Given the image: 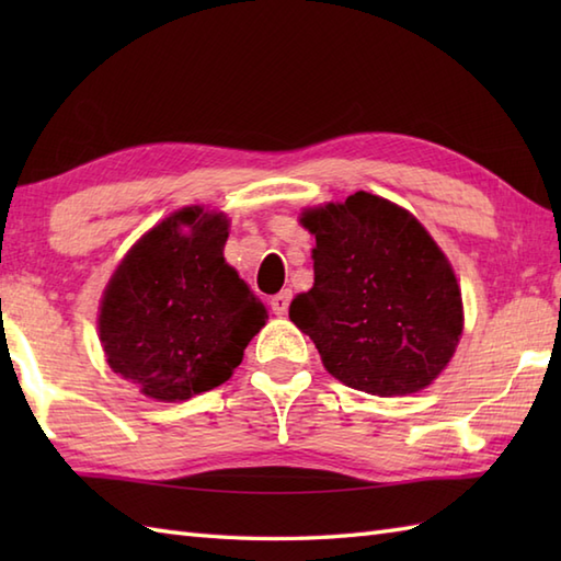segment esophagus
I'll return each mask as SVG.
<instances>
[{"label": "esophagus", "mask_w": 561, "mask_h": 561, "mask_svg": "<svg viewBox=\"0 0 561 561\" xmlns=\"http://www.w3.org/2000/svg\"><path fill=\"white\" fill-rule=\"evenodd\" d=\"M289 301H291V291H289V289H284V291H279L277 296H272V299H270L272 313H274V316H287Z\"/></svg>", "instance_id": "1"}]
</instances>
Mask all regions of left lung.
Instances as JSON below:
<instances>
[{
    "mask_svg": "<svg viewBox=\"0 0 561 561\" xmlns=\"http://www.w3.org/2000/svg\"><path fill=\"white\" fill-rule=\"evenodd\" d=\"M316 236L313 287L289 306L328 374L392 398L426 388L462 335L460 287L408 209L359 193L301 214Z\"/></svg>",
    "mask_w": 561,
    "mask_h": 561,
    "instance_id": "8db88e82",
    "label": "left lung"
}]
</instances>
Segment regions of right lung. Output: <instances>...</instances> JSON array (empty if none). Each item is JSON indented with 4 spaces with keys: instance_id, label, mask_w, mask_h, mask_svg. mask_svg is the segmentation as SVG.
<instances>
[{
    "instance_id": "1",
    "label": "right lung",
    "mask_w": 561,
    "mask_h": 561,
    "mask_svg": "<svg viewBox=\"0 0 561 561\" xmlns=\"http://www.w3.org/2000/svg\"><path fill=\"white\" fill-rule=\"evenodd\" d=\"M229 219L183 207L129 248L103 291L99 337L115 374L147 398L190 400L221 386L267 311L224 260Z\"/></svg>"
}]
</instances>
